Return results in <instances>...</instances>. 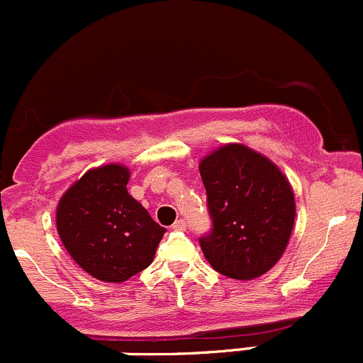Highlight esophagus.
<instances>
[{"label": "esophagus", "instance_id": "34e87169", "mask_svg": "<svg viewBox=\"0 0 363 363\" xmlns=\"http://www.w3.org/2000/svg\"><path fill=\"white\" fill-rule=\"evenodd\" d=\"M172 228L175 229V231H184L186 229V220H177V222L174 223V225H172Z\"/></svg>", "mask_w": 363, "mask_h": 363}]
</instances>
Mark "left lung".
<instances>
[{
    "instance_id": "8db88e82",
    "label": "left lung",
    "mask_w": 363,
    "mask_h": 363,
    "mask_svg": "<svg viewBox=\"0 0 363 363\" xmlns=\"http://www.w3.org/2000/svg\"><path fill=\"white\" fill-rule=\"evenodd\" d=\"M213 229L201 238L216 272L250 281L269 272L289 245L296 195L267 155L242 143L215 148L199 162Z\"/></svg>"
}]
</instances>
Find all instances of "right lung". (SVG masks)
Listing matches in <instances>:
<instances>
[{
  "mask_svg": "<svg viewBox=\"0 0 363 363\" xmlns=\"http://www.w3.org/2000/svg\"><path fill=\"white\" fill-rule=\"evenodd\" d=\"M130 170L111 162L87 170L57 204V231L80 269L123 283L154 262L164 228L127 191Z\"/></svg>",
  "mask_w": 363,
  "mask_h": 363,
  "instance_id": "1",
  "label": "right lung"
}]
</instances>
